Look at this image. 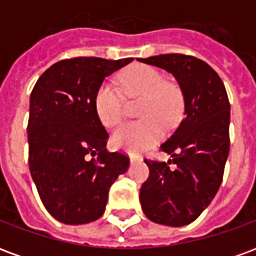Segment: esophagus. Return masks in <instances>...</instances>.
Masks as SVG:
<instances>
[{
    "label": "esophagus",
    "instance_id": "esophagus-1",
    "mask_svg": "<svg viewBox=\"0 0 256 256\" xmlns=\"http://www.w3.org/2000/svg\"><path fill=\"white\" fill-rule=\"evenodd\" d=\"M142 160V158L138 155H130V162L132 163H136V162H141Z\"/></svg>",
    "mask_w": 256,
    "mask_h": 256
}]
</instances>
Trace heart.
<instances>
[{"label":"heart","instance_id":"b5f03b06","mask_svg":"<svg viewBox=\"0 0 256 256\" xmlns=\"http://www.w3.org/2000/svg\"><path fill=\"white\" fill-rule=\"evenodd\" d=\"M119 88L130 98H141V120L123 124L112 134V145L130 154L144 152L163 137V126L174 128L182 118L184 94L180 86L146 64H134L119 75ZM97 118L106 128L122 122L124 101L111 84H101L94 97Z\"/></svg>","mask_w":256,"mask_h":256}]
</instances>
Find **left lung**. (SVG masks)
<instances>
[{"label":"left lung","instance_id":"left-lung-1","mask_svg":"<svg viewBox=\"0 0 256 256\" xmlns=\"http://www.w3.org/2000/svg\"><path fill=\"white\" fill-rule=\"evenodd\" d=\"M140 62L172 74L185 102L182 122L160 145L172 159H145L150 177L140 189L141 207L152 222L188 225L211 203L224 177L230 146L225 84L208 64L193 56L172 53Z\"/></svg>","mask_w":256,"mask_h":256}]
</instances>
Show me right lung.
<instances>
[{"mask_svg":"<svg viewBox=\"0 0 256 256\" xmlns=\"http://www.w3.org/2000/svg\"><path fill=\"white\" fill-rule=\"evenodd\" d=\"M132 60L66 58L48 68L31 92V177L45 208L63 224L98 220L111 185L128 172V156L106 150L108 133L97 118L94 97L106 76Z\"/></svg>","mask_w":256,"mask_h":256,"instance_id":"add662e5","label":"right lung"}]
</instances>
